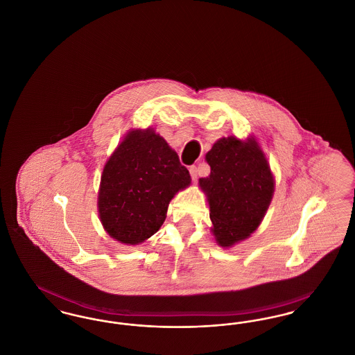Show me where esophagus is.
I'll return each instance as SVG.
<instances>
[{"instance_id": "1", "label": "esophagus", "mask_w": 355, "mask_h": 355, "mask_svg": "<svg viewBox=\"0 0 355 355\" xmlns=\"http://www.w3.org/2000/svg\"><path fill=\"white\" fill-rule=\"evenodd\" d=\"M189 171H190L191 180H193V181H196V180H197V177H198V169H197V166H190V168H189Z\"/></svg>"}]
</instances>
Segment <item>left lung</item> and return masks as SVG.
Here are the masks:
<instances>
[{
  "label": "left lung",
  "mask_w": 355,
  "mask_h": 355,
  "mask_svg": "<svg viewBox=\"0 0 355 355\" xmlns=\"http://www.w3.org/2000/svg\"><path fill=\"white\" fill-rule=\"evenodd\" d=\"M210 174L200 178L213 236L222 248L246 239L263 220L274 193L269 162L252 138H220L206 154Z\"/></svg>",
  "instance_id": "8db88e82"
}]
</instances>
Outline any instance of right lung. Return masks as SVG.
<instances>
[{
    "mask_svg": "<svg viewBox=\"0 0 355 355\" xmlns=\"http://www.w3.org/2000/svg\"><path fill=\"white\" fill-rule=\"evenodd\" d=\"M178 154L154 132H129L107 159L98 191L103 229L125 245H138L157 233L171 198L190 185Z\"/></svg>",
    "mask_w": 355,
    "mask_h": 355,
    "instance_id": "right-lung-1",
    "label": "right lung"
}]
</instances>
